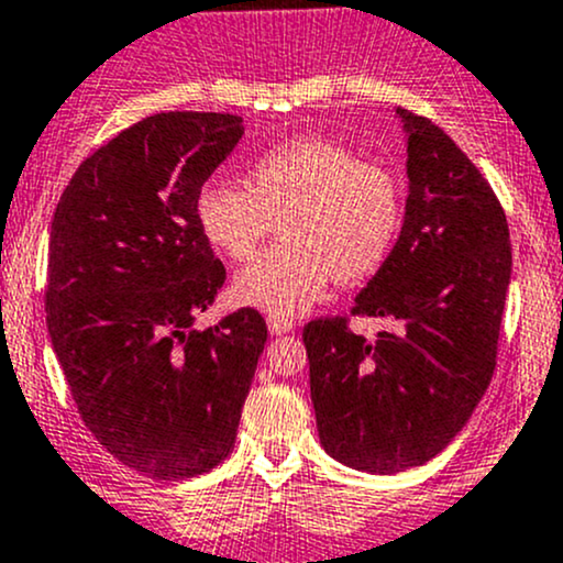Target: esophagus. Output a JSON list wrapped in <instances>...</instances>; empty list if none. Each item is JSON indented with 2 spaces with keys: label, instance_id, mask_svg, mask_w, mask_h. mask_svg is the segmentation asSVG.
<instances>
[{
  "label": "esophagus",
  "instance_id": "obj_1",
  "mask_svg": "<svg viewBox=\"0 0 563 563\" xmlns=\"http://www.w3.org/2000/svg\"><path fill=\"white\" fill-rule=\"evenodd\" d=\"M266 327H269L272 334H286V331L294 329L291 318H283V316H269L266 318Z\"/></svg>",
  "mask_w": 563,
  "mask_h": 563
}]
</instances>
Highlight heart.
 Wrapping results in <instances>:
<instances>
[{
  "instance_id": "heart-1",
  "label": "heart",
  "mask_w": 563,
  "mask_h": 563,
  "mask_svg": "<svg viewBox=\"0 0 563 563\" xmlns=\"http://www.w3.org/2000/svg\"><path fill=\"white\" fill-rule=\"evenodd\" d=\"M283 218L280 245L234 277V297L272 316H299L331 277L375 275L399 240L405 194L383 164L327 137H294L253 158L245 183L212 177L197 194V221L216 251L245 262Z\"/></svg>"
}]
</instances>
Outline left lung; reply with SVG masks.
Segmentation results:
<instances>
[{
	"label": "left lung",
	"mask_w": 563,
	"mask_h": 563,
	"mask_svg": "<svg viewBox=\"0 0 563 563\" xmlns=\"http://www.w3.org/2000/svg\"><path fill=\"white\" fill-rule=\"evenodd\" d=\"M396 115L405 223L353 305L396 329L366 340L345 318H318L301 331L323 451L372 475L426 464L470 421L494 375L512 269L505 210L481 169L429 118Z\"/></svg>",
	"instance_id": "8db88e82"
}]
</instances>
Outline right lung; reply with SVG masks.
I'll return each instance as SVG.
<instances>
[{
  "label": "right lung",
  "mask_w": 563,
  "mask_h": 563,
  "mask_svg": "<svg viewBox=\"0 0 563 563\" xmlns=\"http://www.w3.org/2000/svg\"><path fill=\"white\" fill-rule=\"evenodd\" d=\"M242 134L229 112L142 118L80 164L53 212V351L99 445L153 481L197 477L232 453L264 351L251 307L191 329L227 280L197 194Z\"/></svg>",
  "instance_id": "add662e5"
}]
</instances>
